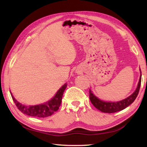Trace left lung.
Listing matches in <instances>:
<instances>
[{
	"label": "left lung",
	"mask_w": 147,
	"mask_h": 147,
	"mask_svg": "<svg viewBox=\"0 0 147 147\" xmlns=\"http://www.w3.org/2000/svg\"><path fill=\"white\" fill-rule=\"evenodd\" d=\"M141 82V72L139 81L138 83V88L136 89V91L134 92V93L131 94L128 98L124 99L123 100L119 102H104L98 99L96 96H95L92 93L91 90H89V99L93 104V105L95 107L96 109L100 110L102 112L104 113H115L117 111H121L123 109H125L126 107L130 106L131 103L134 102L137 96L139 93V89H140Z\"/></svg>",
	"instance_id": "left-lung-1"
}]
</instances>
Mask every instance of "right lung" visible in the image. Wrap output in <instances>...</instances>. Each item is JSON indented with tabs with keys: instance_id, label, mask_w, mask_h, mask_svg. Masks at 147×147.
I'll list each match as a JSON object with an SVG mask.
<instances>
[{
	"instance_id": "right-lung-1",
	"label": "right lung",
	"mask_w": 147,
	"mask_h": 147,
	"mask_svg": "<svg viewBox=\"0 0 147 147\" xmlns=\"http://www.w3.org/2000/svg\"><path fill=\"white\" fill-rule=\"evenodd\" d=\"M67 84H65L57 92L56 95L54 97L47 102L45 104H39L36 106H25L19 102L16 98L13 97L11 93L12 99L16 104L20 111L24 114L27 115L35 117H47L51 116L59 109L61 102L62 96H63V92L66 89Z\"/></svg>"
}]
</instances>
